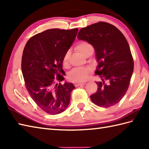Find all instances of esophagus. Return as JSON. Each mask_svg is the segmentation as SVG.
<instances>
[{
	"mask_svg": "<svg viewBox=\"0 0 149 149\" xmlns=\"http://www.w3.org/2000/svg\"><path fill=\"white\" fill-rule=\"evenodd\" d=\"M85 84V83H75V84H74V86H75V87H77V86H83V85H84Z\"/></svg>",
	"mask_w": 149,
	"mask_h": 149,
	"instance_id": "obj_1",
	"label": "esophagus"
}]
</instances>
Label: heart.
I'll return each instance as SVG.
<instances>
[{
	"label": "heart",
	"instance_id": "heart-1",
	"mask_svg": "<svg viewBox=\"0 0 149 149\" xmlns=\"http://www.w3.org/2000/svg\"><path fill=\"white\" fill-rule=\"evenodd\" d=\"M76 49L82 54L86 56L90 53H93V47L91 44L86 41H81L75 45ZM70 52L69 50L66 51L63 56L62 60V65L65 68L69 66V58ZM91 72V68L89 67H79L73 69L70 72L68 75V79L73 83H81L86 81Z\"/></svg>",
	"mask_w": 149,
	"mask_h": 149
}]
</instances>
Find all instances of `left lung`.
<instances>
[{
    "mask_svg": "<svg viewBox=\"0 0 149 149\" xmlns=\"http://www.w3.org/2000/svg\"><path fill=\"white\" fill-rule=\"evenodd\" d=\"M77 38L86 41L95 50L98 66L97 90L90 96L97 106L109 107L122 100L127 92L134 70V61L124 35L113 25L99 22L83 27Z\"/></svg>",
    "mask_w": 149,
    "mask_h": 149,
    "instance_id": "obj_1",
    "label": "left lung"
}]
</instances>
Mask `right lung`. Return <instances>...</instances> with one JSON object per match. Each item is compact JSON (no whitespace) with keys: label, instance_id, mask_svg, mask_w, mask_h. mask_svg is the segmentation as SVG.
Instances as JSON below:
<instances>
[{"label":"right lung","instance_id":"right-lung-1","mask_svg":"<svg viewBox=\"0 0 149 149\" xmlns=\"http://www.w3.org/2000/svg\"><path fill=\"white\" fill-rule=\"evenodd\" d=\"M77 32V28L48 29L31 37L24 47L21 66L25 86L37 106L49 115L63 112L70 101L75 86L61 83L62 60Z\"/></svg>","mask_w":149,"mask_h":149}]
</instances>
